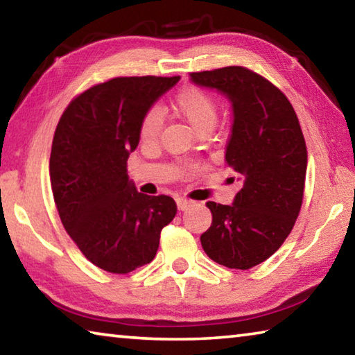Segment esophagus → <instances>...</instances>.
Wrapping results in <instances>:
<instances>
[{
    "label": "esophagus",
    "instance_id": "obj_1",
    "mask_svg": "<svg viewBox=\"0 0 355 355\" xmlns=\"http://www.w3.org/2000/svg\"><path fill=\"white\" fill-rule=\"evenodd\" d=\"M177 207H178L180 211H184V209H188L191 207V202L186 200V199H182V197H178Z\"/></svg>",
    "mask_w": 355,
    "mask_h": 355
}]
</instances>
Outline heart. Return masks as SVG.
Wrapping results in <instances>:
<instances>
[{"mask_svg":"<svg viewBox=\"0 0 355 355\" xmlns=\"http://www.w3.org/2000/svg\"><path fill=\"white\" fill-rule=\"evenodd\" d=\"M172 110L188 120L197 131H207L218 120V106L214 98L202 87L189 86L180 91L172 100ZM163 127V116L158 110H150L141 120L139 136L144 142H153Z\"/></svg>","mask_w":355,"mask_h":355,"instance_id":"heart-1","label":"heart"}]
</instances>
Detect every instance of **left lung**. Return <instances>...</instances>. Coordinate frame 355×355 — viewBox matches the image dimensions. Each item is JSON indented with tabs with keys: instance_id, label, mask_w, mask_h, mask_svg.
Masks as SVG:
<instances>
[{
	"instance_id": "8db88e82",
	"label": "left lung",
	"mask_w": 355,
	"mask_h": 355,
	"mask_svg": "<svg viewBox=\"0 0 355 355\" xmlns=\"http://www.w3.org/2000/svg\"><path fill=\"white\" fill-rule=\"evenodd\" d=\"M191 80L230 100L225 161L243 183L232 205L207 202L213 222L202 248L222 266L250 269L284 244L299 216L307 172L302 130L284 92L255 71L230 65Z\"/></svg>"
}]
</instances>
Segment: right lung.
Returning <instances> with one entry per match:
<instances>
[{
	"label": "right lung",
	"instance_id": "add662e5",
	"mask_svg": "<svg viewBox=\"0 0 355 355\" xmlns=\"http://www.w3.org/2000/svg\"><path fill=\"white\" fill-rule=\"evenodd\" d=\"M180 76H120L65 107L50 156L59 218L78 249L103 271L128 274L150 263L163 227L175 218L169 196L136 191L127 172L141 120Z\"/></svg>",
	"mask_w": 355,
	"mask_h": 355
}]
</instances>
